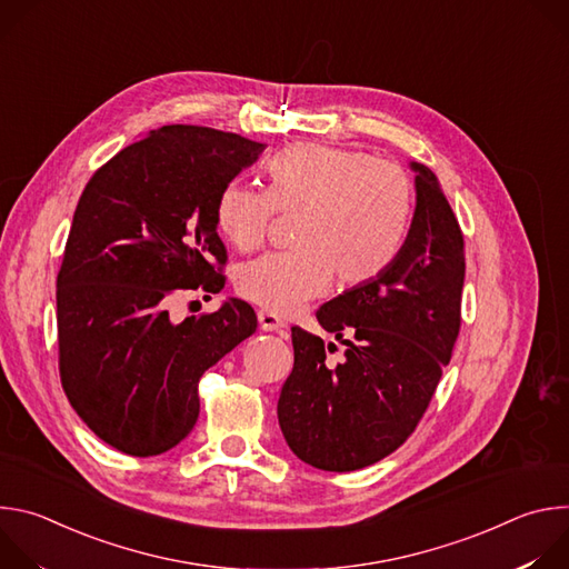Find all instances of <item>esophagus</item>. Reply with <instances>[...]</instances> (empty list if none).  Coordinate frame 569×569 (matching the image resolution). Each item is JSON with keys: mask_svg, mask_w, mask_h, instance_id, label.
<instances>
[{"mask_svg": "<svg viewBox=\"0 0 569 569\" xmlns=\"http://www.w3.org/2000/svg\"><path fill=\"white\" fill-rule=\"evenodd\" d=\"M259 327L266 333H274V331L283 329V321L277 315L268 312V310H259Z\"/></svg>", "mask_w": 569, "mask_h": 569, "instance_id": "obj_1", "label": "esophagus"}]
</instances>
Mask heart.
<instances>
[{
  "label": "heart",
  "instance_id": "b5f03b06",
  "mask_svg": "<svg viewBox=\"0 0 569 569\" xmlns=\"http://www.w3.org/2000/svg\"><path fill=\"white\" fill-rule=\"evenodd\" d=\"M270 191L231 180L218 196L216 224L242 252L261 248L277 211L308 213L299 254H266L236 274L240 297L272 315H292L342 288L382 277L402 250L415 213V189L400 167L362 150L299 143L268 164Z\"/></svg>",
  "mask_w": 569,
  "mask_h": 569
}]
</instances>
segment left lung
<instances>
[{"label":"left lung","instance_id":"left-lung-1","mask_svg":"<svg viewBox=\"0 0 569 569\" xmlns=\"http://www.w3.org/2000/svg\"><path fill=\"white\" fill-rule=\"evenodd\" d=\"M410 169L417 207L400 254L382 277L317 310L321 329L347 347L340 365L327 360L333 342L292 329L279 426L290 450L321 470L371 466L408 439L459 336L463 236L437 176L419 161Z\"/></svg>","mask_w":569,"mask_h":569}]
</instances>
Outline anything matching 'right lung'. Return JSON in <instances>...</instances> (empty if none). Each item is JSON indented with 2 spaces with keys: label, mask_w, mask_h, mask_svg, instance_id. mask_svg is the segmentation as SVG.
Wrapping results in <instances>:
<instances>
[{
  "label": "right lung",
  "mask_w": 569,
  "mask_h": 569,
  "mask_svg": "<svg viewBox=\"0 0 569 569\" xmlns=\"http://www.w3.org/2000/svg\"><path fill=\"white\" fill-rule=\"evenodd\" d=\"M263 150L233 132L161 126L117 152L78 200L56 281L60 380L76 415L126 455L187 439L202 373L257 331L236 297L180 323L169 303L222 290L216 202Z\"/></svg>",
  "instance_id": "add662e5"
}]
</instances>
